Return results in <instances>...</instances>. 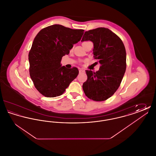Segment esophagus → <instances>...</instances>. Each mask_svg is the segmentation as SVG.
I'll return each mask as SVG.
<instances>
[{"mask_svg": "<svg viewBox=\"0 0 156 156\" xmlns=\"http://www.w3.org/2000/svg\"><path fill=\"white\" fill-rule=\"evenodd\" d=\"M79 72H80V73L81 74V73H83L85 72V71L83 70V69H80L79 70Z\"/></svg>", "mask_w": 156, "mask_h": 156, "instance_id": "1", "label": "esophagus"}]
</instances>
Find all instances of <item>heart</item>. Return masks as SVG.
I'll return each instance as SVG.
<instances>
[{
	"mask_svg": "<svg viewBox=\"0 0 156 156\" xmlns=\"http://www.w3.org/2000/svg\"><path fill=\"white\" fill-rule=\"evenodd\" d=\"M83 43H84V42H83Z\"/></svg>",
	"mask_w": 156,
	"mask_h": 156,
	"instance_id": "heart-1",
	"label": "heart"
}]
</instances>
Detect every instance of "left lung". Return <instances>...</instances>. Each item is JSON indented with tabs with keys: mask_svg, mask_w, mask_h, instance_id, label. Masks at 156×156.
<instances>
[{
	"mask_svg": "<svg viewBox=\"0 0 156 156\" xmlns=\"http://www.w3.org/2000/svg\"><path fill=\"white\" fill-rule=\"evenodd\" d=\"M94 44L93 53L101 66L94 73L86 71L87 81L82 88L85 95L95 101H104L118 89L125 73L126 52L122 40L111 30L99 27L85 31L81 41Z\"/></svg>",
	"mask_w": 156,
	"mask_h": 156,
	"instance_id": "obj_1",
	"label": "left lung"
}]
</instances>
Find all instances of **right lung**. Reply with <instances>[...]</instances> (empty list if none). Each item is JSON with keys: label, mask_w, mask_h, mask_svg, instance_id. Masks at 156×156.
Returning a JSON list of instances; mask_svg holds the SVG:
<instances>
[{"label": "right lung", "mask_w": 156, "mask_h": 156, "mask_svg": "<svg viewBox=\"0 0 156 156\" xmlns=\"http://www.w3.org/2000/svg\"><path fill=\"white\" fill-rule=\"evenodd\" d=\"M83 31L54 24L34 38L29 54V72L36 88L44 97L60 96L78 75L77 68L68 69L61 61L81 40Z\"/></svg>", "instance_id": "add662e5"}]
</instances>
